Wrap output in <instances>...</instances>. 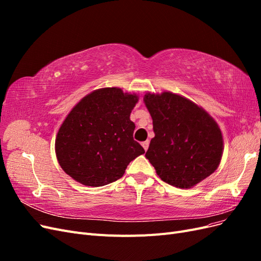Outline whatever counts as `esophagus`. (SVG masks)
Segmentation results:
<instances>
[{
	"instance_id": "obj_1",
	"label": "esophagus",
	"mask_w": 261,
	"mask_h": 261,
	"mask_svg": "<svg viewBox=\"0 0 261 261\" xmlns=\"http://www.w3.org/2000/svg\"><path fill=\"white\" fill-rule=\"evenodd\" d=\"M141 146L144 147V149H145V151H147V149H148V147H149V140H146V141H144L143 144H141Z\"/></svg>"
}]
</instances>
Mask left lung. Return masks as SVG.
Listing matches in <instances>:
<instances>
[{
  "label": "left lung",
  "instance_id": "left-lung-1",
  "mask_svg": "<svg viewBox=\"0 0 261 261\" xmlns=\"http://www.w3.org/2000/svg\"><path fill=\"white\" fill-rule=\"evenodd\" d=\"M144 101L154 132L146 158L159 177L172 186L191 188L211 175L223 153L217 122L176 93L147 92Z\"/></svg>",
  "mask_w": 261,
  "mask_h": 261
}]
</instances>
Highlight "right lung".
<instances>
[{
  "mask_svg": "<svg viewBox=\"0 0 261 261\" xmlns=\"http://www.w3.org/2000/svg\"><path fill=\"white\" fill-rule=\"evenodd\" d=\"M135 93L101 88L87 94L72 109L55 139L61 168L78 183L105 186L121 178L144 148L134 140L130 113Z\"/></svg>",
  "mask_w": 261,
  "mask_h": 261,
  "instance_id": "add662e5",
  "label": "right lung"
}]
</instances>
